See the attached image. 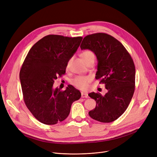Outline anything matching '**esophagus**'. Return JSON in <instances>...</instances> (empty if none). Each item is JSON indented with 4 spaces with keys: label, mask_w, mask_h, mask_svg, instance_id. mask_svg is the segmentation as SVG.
Wrapping results in <instances>:
<instances>
[{
    "label": "esophagus",
    "mask_w": 157,
    "mask_h": 157,
    "mask_svg": "<svg viewBox=\"0 0 157 157\" xmlns=\"http://www.w3.org/2000/svg\"><path fill=\"white\" fill-rule=\"evenodd\" d=\"M81 97L82 98H88V95L87 93L81 92Z\"/></svg>",
    "instance_id": "1"
}]
</instances>
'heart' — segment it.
Wrapping results in <instances>:
<instances>
[{
    "label": "heart",
    "instance_id": "obj_1",
    "mask_svg": "<svg viewBox=\"0 0 157 157\" xmlns=\"http://www.w3.org/2000/svg\"><path fill=\"white\" fill-rule=\"evenodd\" d=\"M81 56L85 62L87 61L90 59H92V58H95V55L94 53L89 50H86L83 52ZM70 63H71V59L68 60V62H67V64H66V69H67L69 68ZM90 81H91V78H90V77L89 76H78L72 80V83L79 89L85 90L87 88Z\"/></svg>",
    "mask_w": 157,
    "mask_h": 157
}]
</instances>
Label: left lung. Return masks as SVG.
<instances>
[{
    "mask_svg": "<svg viewBox=\"0 0 157 157\" xmlns=\"http://www.w3.org/2000/svg\"><path fill=\"white\" fill-rule=\"evenodd\" d=\"M81 49L93 52L98 60L96 79L104 83L108 93L92 92L89 97L96 101V107L89 116L102 123L118 119L125 111L135 90L136 69L134 61L123 45L105 33H95L84 37Z\"/></svg>",
    "mask_w": 157,
    "mask_h": 157,
    "instance_id": "obj_1",
    "label": "left lung"
}]
</instances>
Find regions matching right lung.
Returning <instances> with one entry per match:
<instances>
[{
    "instance_id": "add662e5",
    "label": "right lung",
    "mask_w": 157,
    "mask_h": 157,
    "mask_svg": "<svg viewBox=\"0 0 157 157\" xmlns=\"http://www.w3.org/2000/svg\"><path fill=\"white\" fill-rule=\"evenodd\" d=\"M83 37L48 35L33 46L20 72L23 100L31 113L46 125L63 121L73 102L79 100V90L69 85L64 91L53 88L55 80L65 73L66 64Z\"/></svg>"
}]
</instances>
